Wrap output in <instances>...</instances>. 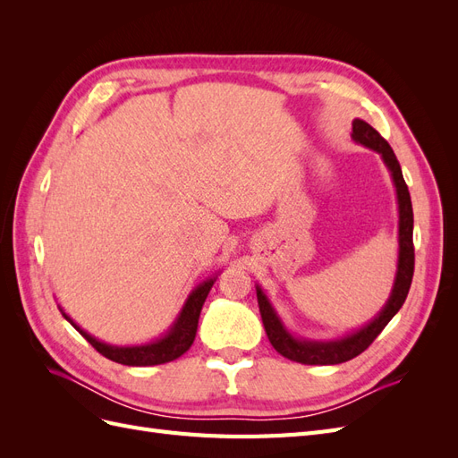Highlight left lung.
<instances>
[{
  "instance_id": "left-lung-1",
  "label": "left lung",
  "mask_w": 458,
  "mask_h": 458,
  "mask_svg": "<svg viewBox=\"0 0 458 458\" xmlns=\"http://www.w3.org/2000/svg\"><path fill=\"white\" fill-rule=\"evenodd\" d=\"M353 140L361 145L380 152L387 168L392 172L397 202H399V263H397V276L394 284V293L387 300L386 308L372 323L357 330L355 335L345 336L338 342H303L296 340L288 335L281 325L279 317L275 315L273 308L266 294L258 288V306L261 313L263 328L267 332V338L273 348L283 357L296 361L301 365H338L344 361L363 353L369 345L377 340V336L384 330V327L392 321V317L401 310L403 301L409 294L414 273V244H412V204L407 183L401 174V165L394 155L392 147L387 145L384 137L369 126L363 120H353Z\"/></svg>"
}]
</instances>
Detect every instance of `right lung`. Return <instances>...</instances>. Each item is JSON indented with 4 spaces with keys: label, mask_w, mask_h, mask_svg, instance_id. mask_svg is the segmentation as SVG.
Returning a JSON list of instances; mask_svg holds the SVG:
<instances>
[{
    "label": "right lung",
    "mask_w": 458,
    "mask_h": 458,
    "mask_svg": "<svg viewBox=\"0 0 458 458\" xmlns=\"http://www.w3.org/2000/svg\"><path fill=\"white\" fill-rule=\"evenodd\" d=\"M212 284H214V279H208L192 290V294L189 296L182 315H179L177 323L174 325V328L168 332V335L147 345H135V348H116V345H106L89 336L88 332L81 330L78 325H74L64 313L63 315L72 323V327L93 345L97 352L105 355L106 359H110V361L128 365V367L162 365V363L174 361L177 357H182L191 348L192 342H195L200 310L204 306L208 293H210Z\"/></svg>",
    "instance_id": "right-lung-1"
}]
</instances>
